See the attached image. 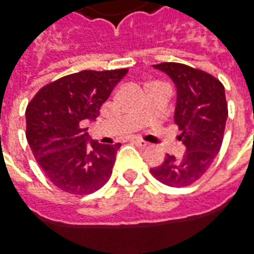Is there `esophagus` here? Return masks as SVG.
<instances>
[{
    "instance_id": "obj_1",
    "label": "esophagus",
    "mask_w": 254,
    "mask_h": 254,
    "mask_svg": "<svg viewBox=\"0 0 254 254\" xmlns=\"http://www.w3.org/2000/svg\"><path fill=\"white\" fill-rule=\"evenodd\" d=\"M130 141H132V143H134V144L140 145V147H145V145H147V143H145L144 140L136 139V137H133V139H130Z\"/></svg>"
}]
</instances>
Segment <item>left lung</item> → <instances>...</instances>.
I'll return each mask as SVG.
<instances>
[{
	"instance_id": "obj_1",
	"label": "left lung",
	"mask_w": 254,
	"mask_h": 254,
	"mask_svg": "<svg viewBox=\"0 0 254 254\" xmlns=\"http://www.w3.org/2000/svg\"><path fill=\"white\" fill-rule=\"evenodd\" d=\"M154 68L165 72L176 86L175 124L186 145L184 157L166 155L152 168V176L172 187H186L201 179L219 154L228 109L219 79L182 63H161Z\"/></svg>"
}]
</instances>
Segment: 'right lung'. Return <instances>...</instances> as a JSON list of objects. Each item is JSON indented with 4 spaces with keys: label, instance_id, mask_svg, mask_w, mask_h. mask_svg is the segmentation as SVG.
<instances>
[{
    "label": "right lung",
    "instance_id": "right-lung-1",
    "mask_svg": "<svg viewBox=\"0 0 254 254\" xmlns=\"http://www.w3.org/2000/svg\"><path fill=\"white\" fill-rule=\"evenodd\" d=\"M127 72H74L45 85L28 103V144L48 179L65 192L90 194L109 182L121 144L92 140L84 124L99 117L102 104Z\"/></svg>",
    "mask_w": 254,
    "mask_h": 254
}]
</instances>
